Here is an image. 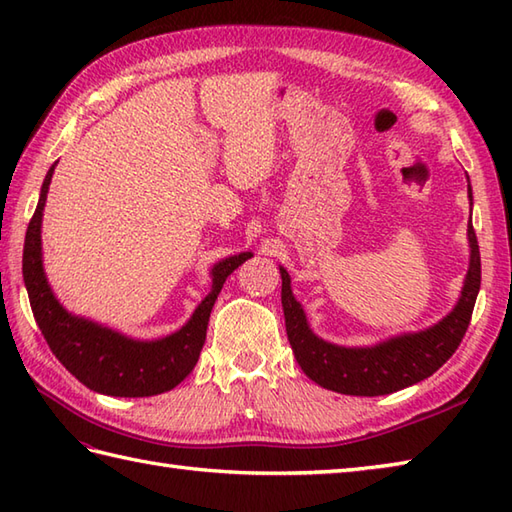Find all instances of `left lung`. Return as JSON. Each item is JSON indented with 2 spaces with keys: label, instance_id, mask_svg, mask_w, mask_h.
<instances>
[{
  "label": "left lung",
  "instance_id": "left-lung-1",
  "mask_svg": "<svg viewBox=\"0 0 512 512\" xmlns=\"http://www.w3.org/2000/svg\"><path fill=\"white\" fill-rule=\"evenodd\" d=\"M471 198V184H469ZM471 264L458 306L433 328L402 334L374 347H341L325 343L308 328L297 299L292 297L290 277L281 270V306L286 317V334L297 363L314 383L347 396H385L416 385L449 361L462 343L471 323L473 306L480 292L482 262L480 246L469 222Z\"/></svg>",
  "mask_w": 512,
  "mask_h": 512
}]
</instances>
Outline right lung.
<instances>
[{"label":"right lung","instance_id":"obj_1","mask_svg":"<svg viewBox=\"0 0 512 512\" xmlns=\"http://www.w3.org/2000/svg\"><path fill=\"white\" fill-rule=\"evenodd\" d=\"M54 165L43 180L39 204L28 224L24 242V284L35 321L52 354L68 372L99 394L143 398L169 391L191 374L206 341L213 303L226 277L242 266L250 253H239L213 266V288L193 312L189 323L160 341H134L85 321L61 308L41 266V213L46 204Z\"/></svg>","mask_w":512,"mask_h":512}]
</instances>
